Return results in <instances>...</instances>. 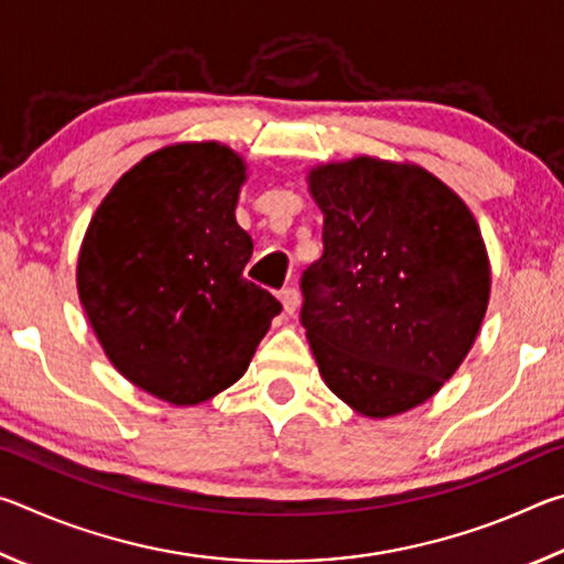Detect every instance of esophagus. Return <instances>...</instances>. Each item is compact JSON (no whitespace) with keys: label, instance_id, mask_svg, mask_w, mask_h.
Segmentation results:
<instances>
[{"label":"esophagus","instance_id":"esophagus-1","mask_svg":"<svg viewBox=\"0 0 564 564\" xmlns=\"http://www.w3.org/2000/svg\"><path fill=\"white\" fill-rule=\"evenodd\" d=\"M279 299H281V303H283V311L289 313V316H293L295 311H299V303H301V295H299V291L295 289H283L281 293H279Z\"/></svg>","mask_w":564,"mask_h":564}]
</instances>
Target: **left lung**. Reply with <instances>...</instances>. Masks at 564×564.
Listing matches in <instances>:
<instances>
[{
	"mask_svg": "<svg viewBox=\"0 0 564 564\" xmlns=\"http://www.w3.org/2000/svg\"><path fill=\"white\" fill-rule=\"evenodd\" d=\"M323 256L303 273L301 323L321 378L356 413L425 403L460 368L490 303L480 226L410 161L352 156L308 171Z\"/></svg>",
	"mask_w": 564,
	"mask_h": 564,
	"instance_id": "obj_1",
	"label": "left lung"
}]
</instances>
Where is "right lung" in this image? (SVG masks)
<instances>
[{
	"instance_id": "add662e5",
	"label": "right lung",
	"mask_w": 564,
	"mask_h": 564,
	"mask_svg": "<svg viewBox=\"0 0 564 564\" xmlns=\"http://www.w3.org/2000/svg\"><path fill=\"white\" fill-rule=\"evenodd\" d=\"M248 178L221 141L133 164L94 212L76 261L84 313L119 373L169 405H198L246 373L281 303L243 279L236 221Z\"/></svg>"
}]
</instances>
